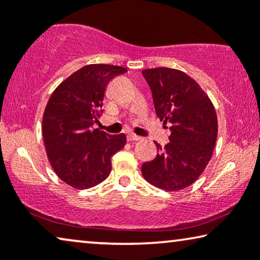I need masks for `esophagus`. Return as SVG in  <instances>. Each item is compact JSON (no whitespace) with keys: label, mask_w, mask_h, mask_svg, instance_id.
I'll return each instance as SVG.
<instances>
[{"label":"esophagus","mask_w":260,"mask_h":260,"mask_svg":"<svg viewBox=\"0 0 260 260\" xmlns=\"http://www.w3.org/2000/svg\"><path fill=\"white\" fill-rule=\"evenodd\" d=\"M127 141L129 142H136V141H140L141 137L137 136V135H134V134H129L127 135Z\"/></svg>","instance_id":"1"}]
</instances>
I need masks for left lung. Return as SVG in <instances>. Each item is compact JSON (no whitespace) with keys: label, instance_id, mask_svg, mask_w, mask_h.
Instances as JSON below:
<instances>
[{"label":"left lung","instance_id":"8db88e82","mask_svg":"<svg viewBox=\"0 0 260 260\" xmlns=\"http://www.w3.org/2000/svg\"><path fill=\"white\" fill-rule=\"evenodd\" d=\"M150 86L156 115L170 124L169 143L142 166V175L167 191L183 189L198 180L212 157L218 118L211 99L182 71L157 67L142 71Z\"/></svg>","mask_w":260,"mask_h":260}]
</instances>
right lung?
Instances as JSON below:
<instances>
[{"instance_id":"obj_1","label":"right lung","mask_w":260,"mask_h":260,"mask_svg":"<svg viewBox=\"0 0 260 260\" xmlns=\"http://www.w3.org/2000/svg\"><path fill=\"white\" fill-rule=\"evenodd\" d=\"M126 70L92 63L66 78L53 92L42 118L48 161L69 186L87 189L111 173V157L124 148V134L108 135L92 125L101 117L109 81Z\"/></svg>"}]
</instances>
